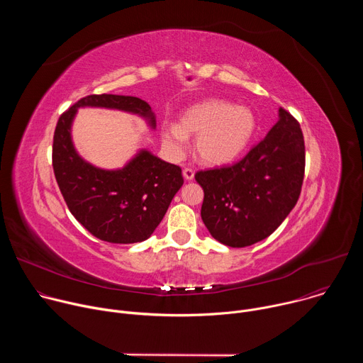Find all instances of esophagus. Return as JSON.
Instances as JSON below:
<instances>
[{"label": "esophagus", "mask_w": 363, "mask_h": 363, "mask_svg": "<svg viewBox=\"0 0 363 363\" xmlns=\"http://www.w3.org/2000/svg\"><path fill=\"white\" fill-rule=\"evenodd\" d=\"M182 175H184V178H185L186 181H192L195 172H194V169H191V168H185V169L182 171Z\"/></svg>", "instance_id": "obj_1"}]
</instances>
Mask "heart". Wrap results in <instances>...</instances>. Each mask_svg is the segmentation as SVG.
Returning <instances> with one entry per match:
<instances>
[{
	"mask_svg": "<svg viewBox=\"0 0 363 363\" xmlns=\"http://www.w3.org/2000/svg\"><path fill=\"white\" fill-rule=\"evenodd\" d=\"M255 129L257 121L250 108L211 99L188 108L178 123H162L161 139L171 157L182 158L188 150V138L196 136L195 152L199 161L220 167L238 157Z\"/></svg>",
	"mask_w": 363,
	"mask_h": 363,
	"instance_id": "heart-1",
	"label": "heart"
}]
</instances>
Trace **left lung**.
I'll return each instance as SVG.
<instances>
[{"instance_id": "left-lung-1", "label": "left lung", "mask_w": 363, "mask_h": 363, "mask_svg": "<svg viewBox=\"0 0 363 363\" xmlns=\"http://www.w3.org/2000/svg\"><path fill=\"white\" fill-rule=\"evenodd\" d=\"M304 177V139L284 109L266 138L233 167L196 172L203 189L201 218L228 247H248L273 234L298 199Z\"/></svg>"}]
</instances>
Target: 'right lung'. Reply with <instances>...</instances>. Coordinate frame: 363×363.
Returning a JSON list of instances; mask_svg holds the SVG:
<instances>
[{
  "label": "right lung",
  "instance_id": "1",
  "mask_svg": "<svg viewBox=\"0 0 363 363\" xmlns=\"http://www.w3.org/2000/svg\"><path fill=\"white\" fill-rule=\"evenodd\" d=\"M80 108L112 109L136 115L153 130L157 118L149 103L133 96L90 94L65 112L53 140V169L74 218L99 240L133 244L147 240L165 217L184 184L181 168L147 149H139L118 169H103L83 160L72 138Z\"/></svg>",
  "mask_w": 363,
  "mask_h": 363
}]
</instances>
